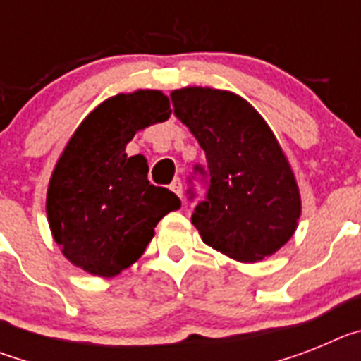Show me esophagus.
Returning a JSON list of instances; mask_svg holds the SVG:
<instances>
[{
	"label": "esophagus",
	"mask_w": 361,
	"mask_h": 361,
	"mask_svg": "<svg viewBox=\"0 0 361 361\" xmlns=\"http://www.w3.org/2000/svg\"><path fill=\"white\" fill-rule=\"evenodd\" d=\"M170 190L173 191L177 197H183V180H180V178H173V183L170 184Z\"/></svg>",
	"instance_id": "obj_1"
}]
</instances>
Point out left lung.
Segmentation results:
<instances>
[{
	"label": "left lung",
	"mask_w": 361,
	"mask_h": 361,
	"mask_svg": "<svg viewBox=\"0 0 361 361\" xmlns=\"http://www.w3.org/2000/svg\"><path fill=\"white\" fill-rule=\"evenodd\" d=\"M173 114L195 135L206 166H193V180L206 190L191 222L213 250L240 262L279 251L296 229L300 193L275 135L247 101L212 88L171 92Z\"/></svg>",
	"instance_id": "1"
}]
</instances>
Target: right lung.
<instances>
[{"mask_svg":"<svg viewBox=\"0 0 361 361\" xmlns=\"http://www.w3.org/2000/svg\"><path fill=\"white\" fill-rule=\"evenodd\" d=\"M170 117L157 90L119 94L99 104L66 145L50 178L47 213L70 262L116 276L145 253L159 220L180 208L168 188L149 184L142 155H126L137 130Z\"/></svg>","mask_w":361,"mask_h":361,"instance_id":"add662e5","label":"right lung"}]
</instances>
